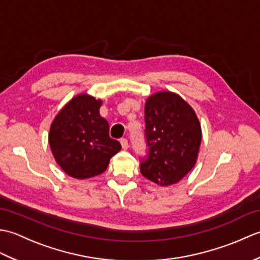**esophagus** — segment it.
Masks as SVG:
<instances>
[{
  "label": "esophagus",
  "mask_w": 260,
  "mask_h": 260,
  "mask_svg": "<svg viewBox=\"0 0 260 260\" xmlns=\"http://www.w3.org/2000/svg\"><path fill=\"white\" fill-rule=\"evenodd\" d=\"M120 144L124 150H127V148H128V141H127V139H120Z\"/></svg>",
  "instance_id": "34e87169"
}]
</instances>
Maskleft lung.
<instances>
[{"instance_id": "8db88e82", "label": "left lung", "mask_w": 260, "mask_h": 260, "mask_svg": "<svg viewBox=\"0 0 260 260\" xmlns=\"http://www.w3.org/2000/svg\"><path fill=\"white\" fill-rule=\"evenodd\" d=\"M144 118L147 154L141 173L154 183H176L197 162L201 127L194 110L180 96L162 91L146 101Z\"/></svg>"}]
</instances>
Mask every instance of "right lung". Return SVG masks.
Returning <instances> with one entry per match:
<instances>
[{
    "label": "right lung",
    "instance_id": "obj_1",
    "mask_svg": "<svg viewBox=\"0 0 260 260\" xmlns=\"http://www.w3.org/2000/svg\"><path fill=\"white\" fill-rule=\"evenodd\" d=\"M101 106L102 101L79 95L60 110L51 124L49 143L52 154L73 178L102 174L121 148L118 141L110 139L107 120L99 115Z\"/></svg>",
    "mask_w": 260,
    "mask_h": 260
}]
</instances>
